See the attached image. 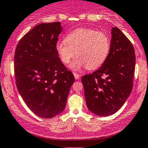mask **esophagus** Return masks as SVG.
Listing matches in <instances>:
<instances>
[{
	"label": "esophagus",
	"instance_id": "esophagus-1",
	"mask_svg": "<svg viewBox=\"0 0 148 148\" xmlns=\"http://www.w3.org/2000/svg\"><path fill=\"white\" fill-rule=\"evenodd\" d=\"M74 78H75V79H79L80 78L79 74H76V73H74Z\"/></svg>",
	"mask_w": 148,
	"mask_h": 148
}]
</instances>
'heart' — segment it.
<instances>
[{"label":"heart","instance_id":"heart-1","mask_svg":"<svg viewBox=\"0 0 148 148\" xmlns=\"http://www.w3.org/2000/svg\"><path fill=\"white\" fill-rule=\"evenodd\" d=\"M110 50L109 39L104 33L91 28L73 30L56 45V51L62 62L68 64L76 55L71 67L79 70L84 67L95 69L103 63Z\"/></svg>","mask_w":148,"mask_h":148}]
</instances>
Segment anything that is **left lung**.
<instances>
[{
  "label": "left lung",
  "instance_id": "left-lung-1",
  "mask_svg": "<svg viewBox=\"0 0 148 148\" xmlns=\"http://www.w3.org/2000/svg\"><path fill=\"white\" fill-rule=\"evenodd\" d=\"M111 37L109 53L102 65L81 78L88 108L99 116L116 113L133 88L136 63L133 45L117 27L112 28Z\"/></svg>",
  "mask_w": 148,
  "mask_h": 148
}]
</instances>
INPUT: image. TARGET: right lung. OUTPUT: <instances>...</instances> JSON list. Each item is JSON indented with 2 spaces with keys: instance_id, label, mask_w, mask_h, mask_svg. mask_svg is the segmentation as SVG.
<instances>
[{
  "instance_id": "1",
  "label": "right lung",
  "mask_w": 148,
  "mask_h": 148,
  "mask_svg": "<svg viewBox=\"0 0 148 148\" xmlns=\"http://www.w3.org/2000/svg\"><path fill=\"white\" fill-rule=\"evenodd\" d=\"M60 22L40 23L18 42L14 54L16 87L37 116L51 118L64 111L74 77L56 51Z\"/></svg>"
}]
</instances>
